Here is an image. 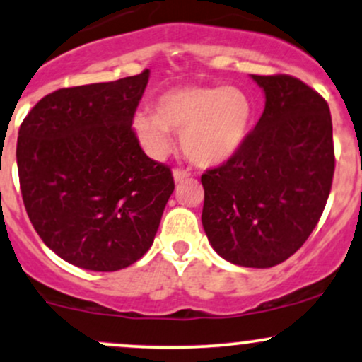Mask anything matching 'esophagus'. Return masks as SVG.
<instances>
[{"mask_svg": "<svg viewBox=\"0 0 362 362\" xmlns=\"http://www.w3.org/2000/svg\"><path fill=\"white\" fill-rule=\"evenodd\" d=\"M189 175H190V173L187 172V170L175 168V170H173V180L177 182V184H178V182H182V180H184V178H187Z\"/></svg>", "mask_w": 362, "mask_h": 362, "instance_id": "esophagus-1", "label": "esophagus"}]
</instances>
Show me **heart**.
<instances>
[{
	"instance_id": "1",
	"label": "heart",
	"mask_w": 362,
	"mask_h": 362,
	"mask_svg": "<svg viewBox=\"0 0 362 362\" xmlns=\"http://www.w3.org/2000/svg\"><path fill=\"white\" fill-rule=\"evenodd\" d=\"M252 115L251 99L237 87H178L154 101V113L137 111L132 129L154 160L172 151L175 130L190 161L216 166L242 148Z\"/></svg>"
}]
</instances>
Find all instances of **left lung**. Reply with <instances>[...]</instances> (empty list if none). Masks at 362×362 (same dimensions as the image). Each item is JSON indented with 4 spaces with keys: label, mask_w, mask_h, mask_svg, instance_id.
<instances>
[{
    "label": "left lung",
    "mask_w": 362,
    "mask_h": 362,
    "mask_svg": "<svg viewBox=\"0 0 362 362\" xmlns=\"http://www.w3.org/2000/svg\"><path fill=\"white\" fill-rule=\"evenodd\" d=\"M264 111L242 148L201 177L202 226L228 263L272 268L308 240L335 170L329 108L291 75H251Z\"/></svg>",
    "instance_id": "obj_1"
}]
</instances>
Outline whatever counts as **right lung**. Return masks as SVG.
<instances>
[{
    "label": "right lung",
    "mask_w": 362,
    "mask_h": 362,
    "mask_svg": "<svg viewBox=\"0 0 362 362\" xmlns=\"http://www.w3.org/2000/svg\"><path fill=\"white\" fill-rule=\"evenodd\" d=\"M149 70L58 89L23 118L20 190L30 223L66 263L117 272L153 245L175 184L139 146L132 118Z\"/></svg>",
    "instance_id": "1"
}]
</instances>
